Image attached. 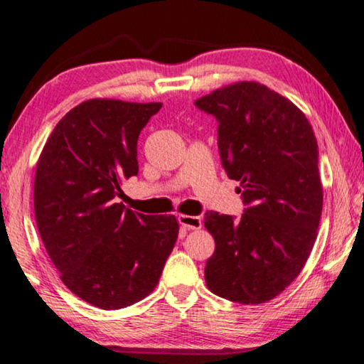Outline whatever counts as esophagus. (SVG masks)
Masks as SVG:
<instances>
[{
	"instance_id": "obj_1",
	"label": "esophagus",
	"mask_w": 364,
	"mask_h": 364,
	"mask_svg": "<svg viewBox=\"0 0 364 364\" xmlns=\"http://www.w3.org/2000/svg\"><path fill=\"white\" fill-rule=\"evenodd\" d=\"M178 221L180 225L188 228V230H199L202 226L200 217H193V215H178Z\"/></svg>"
}]
</instances>
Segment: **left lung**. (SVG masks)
I'll return each instance as SVG.
<instances>
[{
    "instance_id": "1",
    "label": "left lung",
    "mask_w": 364,
    "mask_h": 364,
    "mask_svg": "<svg viewBox=\"0 0 364 364\" xmlns=\"http://www.w3.org/2000/svg\"><path fill=\"white\" fill-rule=\"evenodd\" d=\"M218 122V152L241 183V217L207 212L215 239L205 282L221 299L264 304L297 278L323 210L318 143L301 110L255 82L234 83L194 102Z\"/></svg>"
}]
</instances>
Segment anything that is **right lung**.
<instances>
[{"mask_svg": "<svg viewBox=\"0 0 364 364\" xmlns=\"http://www.w3.org/2000/svg\"><path fill=\"white\" fill-rule=\"evenodd\" d=\"M160 102L90 100L67 112L36 165L33 207L49 258L70 291L102 310L136 304L157 286L178 237L173 215L117 200L138 175V138Z\"/></svg>", "mask_w": 364, "mask_h": 364, "instance_id": "1", "label": "right lung"}]
</instances>
